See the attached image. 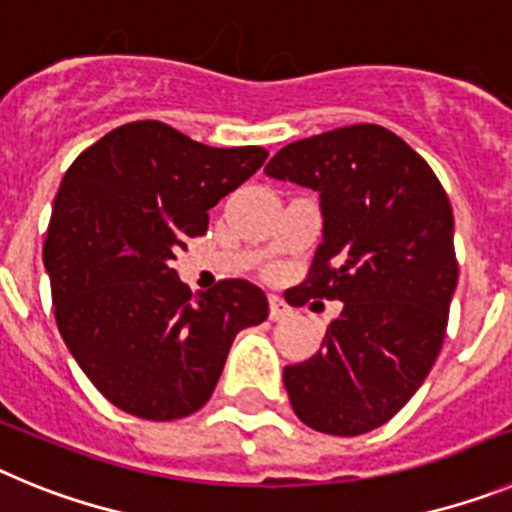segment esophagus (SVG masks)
Wrapping results in <instances>:
<instances>
[{
  "label": "esophagus",
  "instance_id": "esophagus-1",
  "mask_svg": "<svg viewBox=\"0 0 512 512\" xmlns=\"http://www.w3.org/2000/svg\"><path fill=\"white\" fill-rule=\"evenodd\" d=\"M289 315H292V310L287 307V302L277 295H269V318L279 323V320H287Z\"/></svg>",
  "mask_w": 512,
  "mask_h": 512
}]
</instances>
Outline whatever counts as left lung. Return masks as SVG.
<instances>
[{
	"mask_svg": "<svg viewBox=\"0 0 512 512\" xmlns=\"http://www.w3.org/2000/svg\"><path fill=\"white\" fill-rule=\"evenodd\" d=\"M271 179L320 194L323 243L289 305L343 302L320 351L284 369L297 418L361 436L418 392L446 338L459 264L438 176L382 125H348L284 146Z\"/></svg>",
	"mask_w": 512,
	"mask_h": 512,
	"instance_id": "obj_1",
	"label": "left lung"
}]
</instances>
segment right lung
I'll use <instances>...</instances> for the list:
<instances>
[{
	"instance_id": "1",
	"label": "right lung",
	"mask_w": 512,
	"mask_h": 512,
	"mask_svg": "<svg viewBox=\"0 0 512 512\" xmlns=\"http://www.w3.org/2000/svg\"><path fill=\"white\" fill-rule=\"evenodd\" d=\"M259 146L212 148L158 120L120 125L63 174L43 243L53 310L81 372L115 408L146 420L197 413L238 330L269 302L246 279L205 295L171 261L210 207L256 174Z\"/></svg>"
}]
</instances>
